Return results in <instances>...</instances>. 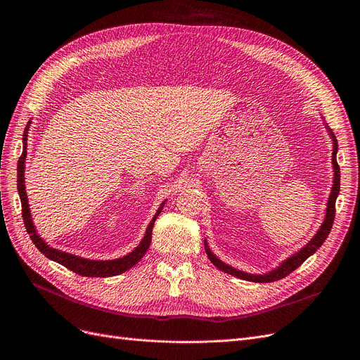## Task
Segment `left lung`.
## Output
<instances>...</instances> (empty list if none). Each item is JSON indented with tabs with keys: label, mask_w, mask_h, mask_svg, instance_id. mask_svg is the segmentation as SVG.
<instances>
[{
	"label": "left lung",
	"mask_w": 360,
	"mask_h": 360,
	"mask_svg": "<svg viewBox=\"0 0 360 360\" xmlns=\"http://www.w3.org/2000/svg\"><path fill=\"white\" fill-rule=\"evenodd\" d=\"M327 129L330 131V136L333 139V167H334V181H333V188H331V194H330V198H328V202H327V212H326V219L323 221V224H321V228L318 229V232L315 233V236L305 245L304 248H300L296 254L290 255L288 259L283 261L280 266L277 269H274L273 271H269L266 274H250V273H245V271H240L238 269H233L231 266H228V264H224L223 261H220L209 248V245H207V240H204V247H205V252H207V257L210 258V261L214 264V266L224 271L228 274H232L238 278H242V280H248V281H255V283H270V281H277L280 278H285L286 276H289L292 271H295L302 262H304L307 258H309L319 247L326 242V239L328 238L330 235V231L333 228V223H334V216H335V200H337V195L340 193V167H338V163H337V139L335 136L331 132V129L327 127Z\"/></svg>",
	"instance_id": "8db88e82"
}]
</instances>
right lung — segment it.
Instances as JSON below:
<instances>
[{
  "label": "right lung",
  "instance_id": "right-lung-1",
  "mask_svg": "<svg viewBox=\"0 0 360 360\" xmlns=\"http://www.w3.org/2000/svg\"><path fill=\"white\" fill-rule=\"evenodd\" d=\"M29 125L30 122H27L25 132H23V153L18 159L17 163V190H18V195H20V201H22V214H23V221L26 226V231L30 235L32 242L34 243V247L39 250L46 258L56 261L61 266L67 267L68 270L74 271L75 274H80L84 277H110V276H118L121 273H125L127 270H129L132 266H136V264L144 257L146 251L150 247V242H151V231H153V226L155 221L158 219V216L160 214L162 209H163V204L159 207V210L156 212L153 220L150 221L148 228L146 231V235L143 238V240L140 242L139 247L129 252L128 255L122 257V258H117V259H110V261H98V259H87L83 257H77V255H72L60 250H55L51 248L49 245L36 233L34 229V224L32 221L30 217V209H29V204H27V195H26V186H25V160H26V155H27V131H29Z\"/></svg>",
  "mask_w": 360,
  "mask_h": 360
}]
</instances>
